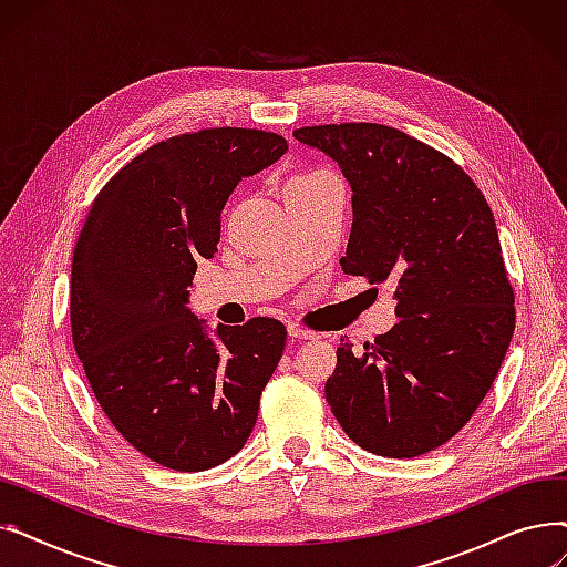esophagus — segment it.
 <instances>
[{"label": "esophagus", "mask_w": 567, "mask_h": 567, "mask_svg": "<svg viewBox=\"0 0 567 567\" xmlns=\"http://www.w3.org/2000/svg\"><path fill=\"white\" fill-rule=\"evenodd\" d=\"M287 333H289V338H299V340H317L319 338L317 333L308 331L306 326H301V323H289L287 326Z\"/></svg>", "instance_id": "obj_1"}]
</instances>
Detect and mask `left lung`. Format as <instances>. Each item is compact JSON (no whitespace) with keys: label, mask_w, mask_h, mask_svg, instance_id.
<instances>
[{"label":"left lung","mask_w":567,"mask_h":567,"mask_svg":"<svg viewBox=\"0 0 567 567\" xmlns=\"http://www.w3.org/2000/svg\"><path fill=\"white\" fill-rule=\"evenodd\" d=\"M293 137L331 156L351 186L342 271L393 285L400 317L363 355L338 347L326 402L361 449L425 455L466 425L513 340L492 208L457 163L398 128L329 124Z\"/></svg>","instance_id":"left-lung-1"}]
</instances>
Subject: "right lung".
<instances>
[{
    "label": "right lung",
    "instance_id": "obj_1",
    "mask_svg": "<svg viewBox=\"0 0 567 567\" xmlns=\"http://www.w3.org/2000/svg\"><path fill=\"white\" fill-rule=\"evenodd\" d=\"M285 152L282 135L229 126L158 142L110 178L78 236L73 347L110 423L161 466L214 468L257 423L285 326L255 317L212 338L186 303L225 202Z\"/></svg>",
    "mask_w": 567,
    "mask_h": 567
}]
</instances>
